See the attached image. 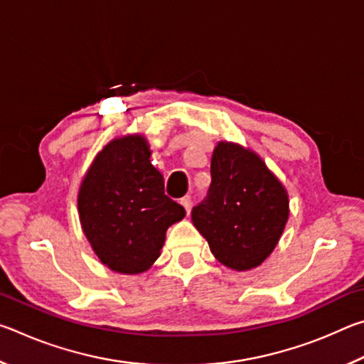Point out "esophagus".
<instances>
[{
  "label": "esophagus",
  "instance_id": "obj_1",
  "mask_svg": "<svg viewBox=\"0 0 364 364\" xmlns=\"http://www.w3.org/2000/svg\"><path fill=\"white\" fill-rule=\"evenodd\" d=\"M180 204L184 207V210H186V213L189 215V212H191V197L189 196H184L183 199L180 200Z\"/></svg>",
  "mask_w": 364,
  "mask_h": 364
}]
</instances>
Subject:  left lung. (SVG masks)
Returning a JSON list of instances; mask_svg holds the SVG:
<instances>
[{
    "mask_svg": "<svg viewBox=\"0 0 364 364\" xmlns=\"http://www.w3.org/2000/svg\"><path fill=\"white\" fill-rule=\"evenodd\" d=\"M207 199L191 218L225 267H260L278 245L289 218V194L263 159L231 141L215 146Z\"/></svg>",
    "mask_w": 364,
    "mask_h": 364,
    "instance_id": "obj_1",
    "label": "left lung"
}]
</instances>
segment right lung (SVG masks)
<instances>
[{
  "label": "right lung",
  "instance_id": "add662e5",
  "mask_svg": "<svg viewBox=\"0 0 364 364\" xmlns=\"http://www.w3.org/2000/svg\"><path fill=\"white\" fill-rule=\"evenodd\" d=\"M144 134H125L96 154L78 189V215L102 264L141 274L160 257L168 228L184 208L164 193V176L151 164Z\"/></svg>",
  "mask_w": 364,
  "mask_h": 364
}]
</instances>
